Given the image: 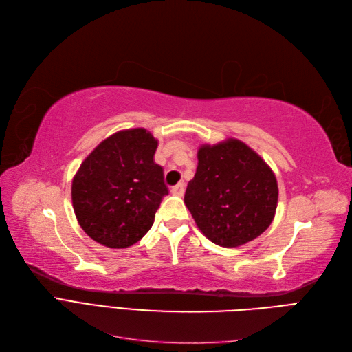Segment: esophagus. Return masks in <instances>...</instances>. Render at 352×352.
<instances>
[{"instance_id":"obj_1","label":"esophagus","mask_w":352,"mask_h":352,"mask_svg":"<svg viewBox=\"0 0 352 352\" xmlns=\"http://www.w3.org/2000/svg\"><path fill=\"white\" fill-rule=\"evenodd\" d=\"M184 191H186V184L184 183H179V184H177L171 188V192L174 196H183Z\"/></svg>"}]
</instances>
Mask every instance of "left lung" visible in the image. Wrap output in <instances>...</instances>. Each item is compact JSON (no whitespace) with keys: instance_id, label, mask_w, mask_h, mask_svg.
I'll return each mask as SVG.
<instances>
[{"instance_id":"8db88e82","label":"left lung","mask_w":352,"mask_h":352,"mask_svg":"<svg viewBox=\"0 0 352 352\" xmlns=\"http://www.w3.org/2000/svg\"><path fill=\"white\" fill-rule=\"evenodd\" d=\"M184 203L199 230L221 247L263 234L275 218L278 183L270 166L236 139L201 144Z\"/></svg>"}]
</instances>
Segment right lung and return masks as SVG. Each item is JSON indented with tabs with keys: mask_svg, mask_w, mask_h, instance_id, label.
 <instances>
[{
	"mask_svg": "<svg viewBox=\"0 0 352 352\" xmlns=\"http://www.w3.org/2000/svg\"><path fill=\"white\" fill-rule=\"evenodd\" d=\"M157 140L144 129L100 142L73 178L72 200L82 230L96 243L126 248L152 228L168 187L155 164Z\"/></svg>",
	"mask_w": 352,
	"mask_h": 352,
	"instance_id": "1",
	"label": "right lung"
}]
</instances>
